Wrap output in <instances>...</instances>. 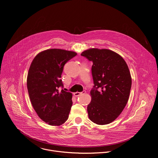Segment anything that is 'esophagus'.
<instances>
[{
    "label": "esophagus",
    "mask_w": 158,
    "mask_h": 158,
    "mask_svg": "<svg viewBox=\"0 0 158 158\" xmlns=\"http://www.w3.org/2000/svg\"><path fill=\"white\" fill-rule=\"evenodd\" d=\"M85 93H86L85 91H82V92H76V93H74V96H80V95H81V94H85Z\"/></svg>",
    "instance_id": "obj_1"
}]
</instances>
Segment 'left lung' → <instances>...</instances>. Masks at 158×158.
Masks as SVG:
<instances>
[{
  "instance_id": "obj_1",
  "label": "left lung",
  "mask_w": 158,
  "mask_h": 158,
  "mask_svg": "<svg viewBox=\"0 0 158 158\" xmlns=\"http://www.w3.org/2000/svg\"><path fill=\"white\" fill-rule=\"evenodd\" d=\"M81 56L92 61L94 88L87 106L89 119L99 125L114 121L124 109L129 97L131 76L124 59L106 49L93 48Z\"/></svg>"
}]
</instances>
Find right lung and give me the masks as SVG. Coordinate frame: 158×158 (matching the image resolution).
<instances>
[{
    "label": "right lung",
    "instance_id": "add662e5",
    "mask_svg": "<svg viewBox=\"0 0 158 158\" xmlns=\"http://www.w3.org/2000/svg\"><path fill=\"white\" fill-rule=\"evenodd\" d=\"M77 53L59 49L39 52L29 67L27 86L32 106L38 116L51 126H60L68 119L73 94L63 87L61 75L65 64Z\"/></svg>",
    "mask_w": 158,
    "mask_h": 158
}]
</instances>
